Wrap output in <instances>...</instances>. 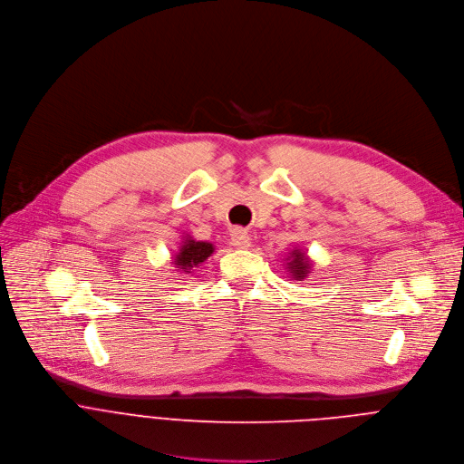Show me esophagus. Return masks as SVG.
<instances>
[{"label":"esophagus","instance_id":"obj_1","mask_svg":"<svg viewBox=\"0 0 464 464\" xmlns=\"http://www.w3.org/2000/svg\"><path fill=\"white\" fill-rule=\"evenodd\" d=\"M230 237H232V245H236V246H239V248H246V246L250 245V236H248V232L243 230V228H234L232 234H230Z\"/></svg>","mask_w":464,"mask_h":464}]
</instances>
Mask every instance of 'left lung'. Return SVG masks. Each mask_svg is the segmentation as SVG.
I'll use <instances>...</instances> for the list:
<instances>
[{"label":"left lung","mask_w":464,"mask_h":464,"mask_svg":"<svg viewBox=\"0 0 464 464\" xmlns=\"http://www.w3.org/2000/svg\"><path fill=\"white\" fill-rule=\"evenodd\" d=\"M295 254H296V252H295ZM307 266H309V265H307V261L304 259V254H296V256H295V261L291 263L289 268L293 270V274H295L296 277H300V280H302V277L305 276Z\"/></svg>","instance_id":"8db88e82"}]
</instances>
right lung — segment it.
<instances>
[{
  "instance_id": "add662e5",
  "label": "right lung",
  "mask_w": 464,
  "mask_h": 464,
  "mask_svg": "<svg viewBox=\"0 0 464 464\" xmlns=\"http://www.w3.org/2000/svg\"><path fill=\"white\" fill-rule=\"evenodd\" d=\"M212 252H214V246L210 243L188 239L187 243L182 245V248H180V252L177 256L175 265H180L179 268H184V272H188L190 268H194L199 263H203Z\"/></svg>"
}]
</instances>
